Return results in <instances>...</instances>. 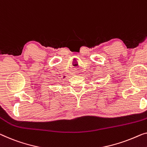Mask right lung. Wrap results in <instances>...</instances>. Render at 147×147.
Here are the masks:
<instances>
[{"mask_svg": "<svg viewBox=\"0 0 147 147\" xmlns=\"http://www.w3.org/2000/svg\"><path fill=\"white\" fill-rule=\"evenodd\" d=\"M64 77H65V76H64Z\"/></svg>", "mask_w": 147, "mask_h": 147, "instance_id": "right-lung-1", "label": "right lung"}]
</instances>
